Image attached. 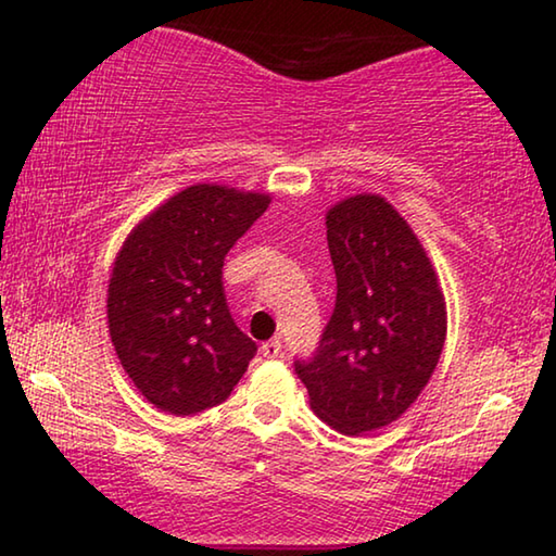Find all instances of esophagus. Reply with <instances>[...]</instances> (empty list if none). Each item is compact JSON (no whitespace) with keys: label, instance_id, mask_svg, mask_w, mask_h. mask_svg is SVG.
<instances>
[{"label":"esophagus","instance_id":"esophagus-1","mask_svg":"<svg viewBox=\"0 0 556 556\" xmlns=\"http://www.w3.org/2000/svg\"><path fill=\"white\" fill-rule=\"evenodd\" d=\"M260 351H262V355H265V357H281V343L275 338V341L262 343Z\"/></svg>","mask_w":556,"mask_h":556}]
</instances>
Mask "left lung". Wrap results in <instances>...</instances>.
I'll list each match as a JSON object with an SVG mask.
<instances>
[{"label":"left lung","instance_id":"obj_1","mask_svg":"<svg viewBox=\"0 0 556 556\" xmlns=\"http://www.w3.org/2000/svg\"><path fill=\"white\" fill-rule=\"evenodd\" d=\"M336 308L312 361H296L312 409L348 437L392 425L434 372L446 301L409 223L378 193L326 213Z\"/></svg>","mask_w":556,"mask_h":556}]
</instances>
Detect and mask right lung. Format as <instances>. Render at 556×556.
I'll return each instance as SVG.
<instances>
[{
	"label": "right lung",
	"mask_w": 556,
	"mask_h": 556,
	"mask_svg": "<svg viewBox=\"0 0 556 556\" xmlns=\"http://www.w3.org/2000/svg\"><path fill=\"white\" fill-rule=\"evenodd\" d=\"M269 203V193L195 184L122 242L108 287L110 338L156 409L188 417L215 407L255 357L225 301L223 262Z\"/></svg>",
	"instance_id": "add662e5"
}]
</instances>
